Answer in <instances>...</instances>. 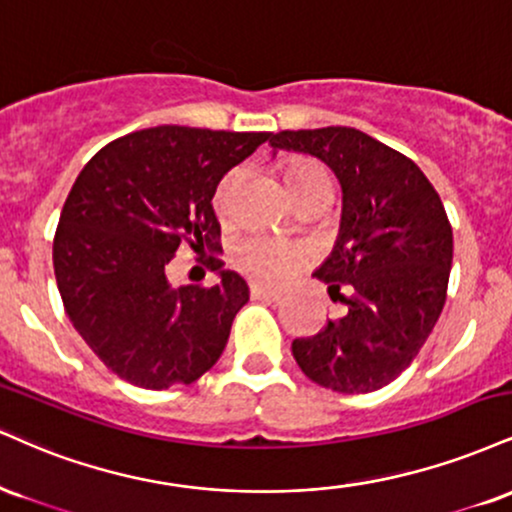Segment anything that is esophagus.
<instances>
[{"label": "esophagus", "mask_w": 512, "mask_h": 512, "mask_svg": "<svg viewBox=\"0 0 512 512\" xmlns=\"http://www.w3.org/2000/svg\"><path fill=\"white\" fill-rule=\"evenodd\" d=\"M250 293H252V298H257V300H279L281 298L279 291H274V288H267V286H260V283H252Z\"/></svg>", "instance_id": "obj_1"}]
</instances>
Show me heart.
Here are the masks:
<instances>
[{
    "label": "heart",
    "instance_id": "1",
    "mask_svg": "<svg viewBox=\"0 0 512 512\" xmlns=\"http://www.w3.org/2000/svg\"><path fill=\"white\" fill-rule=\"evenodd\" d=\"M283 178H286V186L291 190V197L293 193H298L300 188L329 181V176H326L322 166L312 162H298V164L286 166ZM233 183H236V174H231L219 186V193H217L219 209H224L226 202H229ZM303 262H305V250L300 248V245L288 243V240L272 238V236H250L240 240L236 250H233V264H236L240 272L264 283L286 281L288 276H293L300 267H303Z\"/></svg>",
    "mask_w": 512,
    "mask_h": 512
}]
</instances>
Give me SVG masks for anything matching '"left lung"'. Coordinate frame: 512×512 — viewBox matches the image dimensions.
<instances>
[{
  "instance_id": "1",
  "label": "left lung",
  "mask_w": 512,
  "mask_h": 512,
  "mask_svg": "<svg viewBox=\"0 0 512 512\" xmlns=\"http://www.w3.org/2000/svg\"><path fill=\"white\" fill-rule=\"evenodd\" d=\"M269 145L317 157L343 193L334 250L315 276L348 312L295 338V362L324 389L377 391L420 353L446 303L453 231L441 197L412 159L357 128L281 131Z\"/></svg>"
}]
</instances>
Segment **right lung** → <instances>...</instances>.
Returning a JSON list of instances; mask_svg holds the SVG:
<instances>
[{"label":"right lung","mask_w":512,"mask_h":512,"mask_svg":"<svg viewBox=\"0 0 512 512\" xmlns=\"http://www.w3.org/2000/svg\"><path fill=\"white\" fill-rule=\"evenodd\" d=\"M272 133L157 126L102 147L61 209L52 260L73 329L116 377L143 389L200 379L248 303L243 276L212 260L219 281L174 288L171 257L217 248L212 197Z\"/></svg>","instance_id":"add662e5"}]
</instances>
